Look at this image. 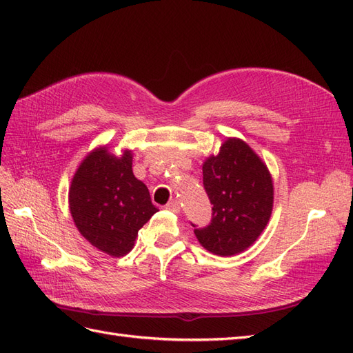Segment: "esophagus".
Here are the masks:
<instances>
[{"instance_id":"obj_1","label":"esophagus","mask_w":353,"mask_h":353,"mask_svg":"<svg viewBox=\"0 0 353 353\" xmlns=\"http://www.w3.org/2000/svg\"><path fill=\"white\" fill-rule=\"evenodd\" d=\"M166 209H168V210H170V212H174V213H178V212L181 210L179 201H178V200H172V201H169L168 205H166Z\"/></svg>"}]
</instances>
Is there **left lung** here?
<instances>
[{"label": "left lung", "instance_id": "1", "mask_svg": "<svg viewBox=\"0 0 353 353\" xmlns=\"http://www.w3.org/2000/svg\"><path fill=\"white\" fill-rule=\"evenodd\" d=\"M203 187L213 208L209 225L191 223L200 244L219 256L248 249L272 212L274 187L265 163L244 141L230 138L203 163Z\"/></svg>", "mask_w": 353, "mask_h": 353}]
</instances>
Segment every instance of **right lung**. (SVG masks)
Listing matches in <instances>:
<instances>
[{
    "mask_svg": "<svg viewBox=\"0 0 353 353\" xmlns=\"http://www.w3.org/2000/svg\"><path fill=\"white\" fill-rule=\"evenodd\" d=\"M72 218L94 248L110 256L131 252L138 230L159 210L148 188L132 174V154L101 147L78 168L69 190Z\"/></svg>",
    "mask_w": 353,
    "mask_h": 353,
    "instance_id": "add662e5",
    "label": "right lung"
}]
</instances>
